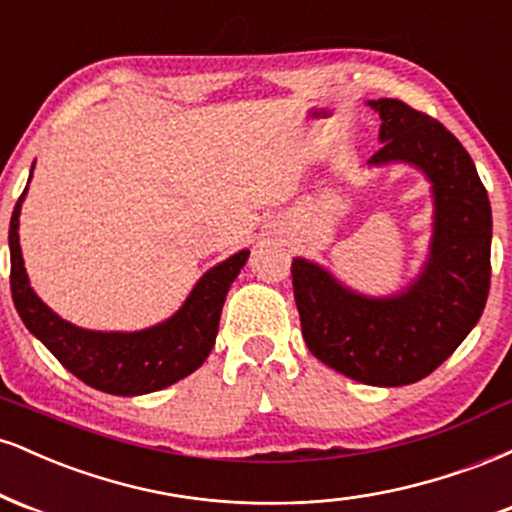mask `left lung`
Wrapping results in <instances>:
<instances>
[{"label":"left lung","instance_id":"8db88e82","mask_svg":"<svg viewBox=\"0 0 512 512\" xmlns=\"http://www.w3.org/2000/svg\"><path fill=\"white\" fill-rule=\"evenodd\" d=\"M380 115L370 168L404 163L426 175L433 233L421 272L392 296H366L305 257H293L303 339L325 366L366 385L426 378L464 342L491 284V204L472 156L438 120L395 98L368 101Z\"/></svg>","mask_w":512,"mask_h":512}]
</instances>
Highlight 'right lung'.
<instances>
[{"instance_id": "right-lung-1", "label": "right lung", "mask_w": 512, "mask_h": 512, "mask_svg": "<svg viewBox=\"0 0 512 512\" xmlns=\"http://www.w3.org/2000/svg\"><path fill=\"white\" fill-rule=\"evenodd\" d=\"M26 192L28 185L11 214L9 255L11 296L28 332L48 346L69 373L108 395H149L195 373L214 349L223 301L248 262L250 250H240L204 272L185 303L154 327L137 332L84 330L50 310L28 281L19 245V216Z\"/></svg>"}]
</instances>
